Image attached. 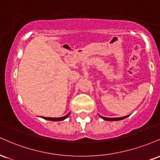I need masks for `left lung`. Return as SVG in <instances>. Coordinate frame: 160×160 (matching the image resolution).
<instances>
[{
  "mask_svg": "<svg viewBox=\"0 0 160 160\" xmlns=\"http://www.w3.org/2000/svg\"><path fill=\"white\" fill-rule=\"evenodd\" d=\"M101 116V115H100ZM128 116H124V117H121V118H105V117H103V116H101V118H102L103 119H104L106 121H120V120H122V119H124L126 118Z\"/></svg>",
  "mask_w": 160,
  "mask_h": 160,
  "instance_id": "obj_1",
  "label": "left lung"
}]
</instances>
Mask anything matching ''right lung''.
<instances>
[{"instance_id":"obj_1","label":"right lung","mask_w":160,"mask_h":160,"mask_svg":"<svg viewBox=\"0 0 160 160\" xmlns=\"http://www.w3.org/2000/svg\"><path fill=\"white\" fill-rule=\"evenodd\" d=\"M69 114H70V112H69L68 114H67L66 115H65V116L61 117V118H46V117H44V118L47 119V120L53 121V122H57V121H62V120H64V119H65V118H67V117L68 116Z\"/></svg>"}]
</instances>
